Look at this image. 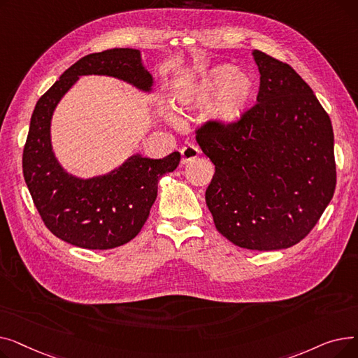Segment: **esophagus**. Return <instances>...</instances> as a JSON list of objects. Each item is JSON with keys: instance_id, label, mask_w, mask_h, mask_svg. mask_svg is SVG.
Returning <instances> with one entry per match:
<instances>
[{"instance_id": "obj_1", "label": "esophagus", "mask_w": 358, "mask_h": 358, "mask_svg": "<svg viewBox=\"0 0 358 358\" xmlns=\"http://www.w3.org/2000/svg\"><path fill=\"white\" fill-rule=\"evenodd\" d=\"M200 154V150L194 145H187L181 149V164H187L189 161L197 158Z\"/></svg>"}]
</instances>
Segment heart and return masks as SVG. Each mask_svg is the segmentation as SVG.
<instances>
[{
    "label": "heart",
    "instance_id": "obj_1",
    "mask_svg": "<svg viewBox=\"0 0 358 358\" xmlns=\"http://www.w3.org/2000/svg\"><path fill=\"white\" fill-rule=\"evenodd\" d=\"M254 91L248 75L239 73L234 65H217L200 80L185 87L178 96L181 108L215 106L216 117L224 123H236L245 111Z\"/></svg>",
    "mask_w": 358,
    "mask_h": 358
}]
</instances>
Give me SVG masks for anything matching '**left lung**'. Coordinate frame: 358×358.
Wrapping results in <instances>:
<instances>
[{
  "instance_id": "8db88e82",
  "label": "left lung",
  "mask_w": 358,
  "mask_h": 358,
  "mask_svg": "<svg viewBox=\"0 0 358 358\" xmlns=\"http://www.w3.org/2000/svg\"><path fill=\"white\" fill-rule=\"evenodd\" d=\"M257 103L236 123L196 129L215 164L206 203L234 245L274 251L296 245L322 216L336 185L334 131L312 88L286 62L254 50Z\"/></svg>"
}]
</instances>
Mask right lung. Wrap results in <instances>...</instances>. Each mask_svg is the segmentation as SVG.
Returning <instances> with one entry per match:
<instances>
[{
    "instance_id": "obj_1",
    "label": "right lung",
    "mask_w": 358,
    "mask_h": 358,
    "mask_svg": "<svg viewBox=\"0 0 358 358\" xmlns=\"http://www.w3.org/2000/svg\"><path fill=\"white\" fill-rule=\"evenodd\" d=\"M110 75L149 90L150 73L136 49L90 53L68 68L37 101L23 149V176L45 227L64 242L85 250H111L134 239L157 199L158 181L180 164V152L162 159L135 155L116 171L92 180L68 176L50 146V117L80 75Z\"/></svg>"
}]
</instances>
